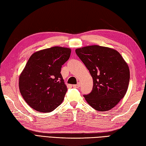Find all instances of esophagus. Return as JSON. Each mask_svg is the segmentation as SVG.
<instances>
[{
  "label": "esophagus",
  "mask_w": 146,
  "mask_h": 146,
  "mask_svg": "<svg viewBox=\"0 0 146 146\" xmlns=\"http://www.w3.org/2000/svg\"><path fill=\"white\" fill-rule=\"evenodd\" d=\"M73 86L74 88H79L80 86V83H78V84H76V85H73Z\"/></svg>",
  "instance_id": "esophagus-1"
}]
</instances>
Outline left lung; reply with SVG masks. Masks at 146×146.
Instances as JSON below:
<instances>
[{
    "instance_id": "8db88e82",
    "label": "left lung",
    "mask_w": 146,
    "mask_h": 146,
    "mask_svg": "<svg viewBox=\"0 0 146 146\" xmlns=\"http://www.w3.org/2000/svg\"><path fill=\"white\" fill-rule=\"evenodd\" d=\"M75 51L94 80L92 92L84 95L86 101L96 110H111L124 97L128 89L127 63L119 52L110 48L92 45Z\"/></svg>"
}]
</instances>
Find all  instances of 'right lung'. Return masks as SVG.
Returning <instances> with one entry per match:
<instances>
[{
	"label": "right lung",
	"instance_id": "1",
	"mask_svg": "<svg viewBox=\"0 0 146 146\" xmlns=\"http://www.w3.org/2000/svg\"><path fill=\"white\" fill-rule=\"evenodd\" d=\"M71 49L54 46L31 56L19 78L24 100L39 112H51L63 101L67 91L61 68L69 59Z\"/></svg>",
	"mask_w": 146,
	"mask_h": 146
}]
</instances>
